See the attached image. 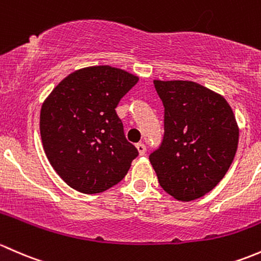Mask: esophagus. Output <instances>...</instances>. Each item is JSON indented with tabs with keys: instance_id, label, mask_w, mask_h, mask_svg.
I'll list each match as a JSON object with an SVG mask.
<instances>
[{
	"instance_id": "1",
	"label": "esophagus",
	"mask_w": 261,
	"mask_h": 261,
	"mask_svg": "<svg viewBox=\"0 0 261 261\" xmlns=\"http://www.w3.org/2000/svg\"><path fill=\"white\" fill-rule=\"evenodd\" d=\"M137 150H138V153L141 155H144L146 154V150H147V148H146V146H144L143 143H138L137 144Z\"/></svg>"
}]
</instances>
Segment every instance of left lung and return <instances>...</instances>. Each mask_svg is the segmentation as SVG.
I'll return each instance as SVG.
<instances>
[{
  "mask_svg": "<svg viewBox=\"0 0 261 261\" xmlns=\"http://www.w3.org/2000/svg\"><path fill=\"white\" fill-rule=\"evenodd\" d=\"M165 107V137L149 161L161 187L178 201L210 192L229 171L239 125L222 95L190 80H153Z\"/></svg>",
  "mask_w": 261,
  "mask_h": 261,
  "instance_id": "obj_1",
  "label": "left lung"
}]
</instances>
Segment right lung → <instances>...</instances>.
Returning a JSON list of instances; mask_svg holds the SVG:
<instances>
[{"label":"right lung","mask_w":261,"mask_h":261,"mask_svg":"<svg viewBox=\"0 0 261 261\" xmlns=\"http://www.w3.org/2000/svg\"><path fill=\"white\" fill-rule=\"evenodd\" d=\"M139 77L109 65L83 68L42 103L40 133L50 165L71 189L99 193L122 181L138 150L115 108Z\"/></svg>","instance_id":"right-lung-1"}]
</instances>
